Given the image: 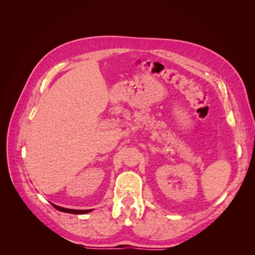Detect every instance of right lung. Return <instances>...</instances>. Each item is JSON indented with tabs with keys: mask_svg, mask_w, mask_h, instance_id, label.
Masks as SVG:
<instances>
[{
	"mask_svg": "<svg viewBox=\"0 0 255 255\" xmlns=\"http://www.w3.org/2000/svg\"><path fill=\"white\" fill-rule=\"evenodd\" d=\"M52 205L56 208L57 211H60V212H64V213H69V214H76V215H81V214H87L89 212H91L92 210H72V208H65V207H61V206H58V205H55L53 204Z\"/></svg>",
	"mask_w": 255,
	"mask_h": 255,
	"instance_id": "add662e5",
	"label": "right lung"
}]
</instances>
